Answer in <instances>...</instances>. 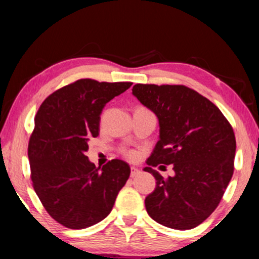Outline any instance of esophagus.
<instances>
[{
    "instance_id": "1",
    "label": "esophagus",
    "mask_w": 259,
    "mask_h": 259,
    "mask_svg": "<svg viewBox=\"0 0 259 259\" xmlns=\"http://www.w3.org/2000/svg\"><path fill=\"white\" fill-rule=\"evenodd\" d=\"M140 175V169L137 168V167H131V177L134 178V177L139 176Z\"/></svg>"
}]
</instances>
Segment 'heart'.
Masks as SVG:
<instances>
[{"label":"heart","instance_id":"b5f03b06","mask_svg":"<svg viewBox=\"0 0 259 259\" xmlns=\"http://www.w3.org/2000/svg\"><path fill=\"white\" fill-rule=\"evenodd\" d=\"M140 108H144V107H140ZM123 154H125L126 157L130 158V159H134L137 157V152L133 151V150H125V151H123Z\"/></svg>","mask_w":259,"mask_h":259}]
</instances>
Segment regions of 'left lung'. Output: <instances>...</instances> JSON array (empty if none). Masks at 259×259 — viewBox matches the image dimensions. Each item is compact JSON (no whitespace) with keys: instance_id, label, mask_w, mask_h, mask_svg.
<instances>
[{"instance_id":"left-lung-1","label":"left lung","mask_w":259,"mask_h":259,"mask_svg":"<svg viewBox=\"0 0 259 259\" xmlns=\"http://www.w3.org/2000/svg\"><path fill=\"white\" fill-rule=\"evenodd\" d=\"M132 93L158 116L160 127L144 168L157 180L145 199L147 213L167 228H196L215 210L232 178V126L217 106L183 84L137 83ZM161 163H173L175 177L165 180L153 169Z\"/></svg>"}]
</instances>
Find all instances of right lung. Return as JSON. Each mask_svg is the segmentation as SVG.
Listing matches in <instances>:
<instances>
[{"label": "right lung", "mask_w": 259, "mask_h": 259, "mask_svg": "<svg viewBox=\"0 0 259 259\" xmlns=\"http://www.w3.org/2000/svg\"><path fill=\"white\" fill-rule=\"evenodd\" d=\"M131 86L80 79L49 95L35 115L30 178L46 211L66 228L86 229L105 219L128 179L127 162L113 159L95 167L84 152L99 136L106 104Z\"/></svg>", "instance_id": "add662e5"}]
</instances>
